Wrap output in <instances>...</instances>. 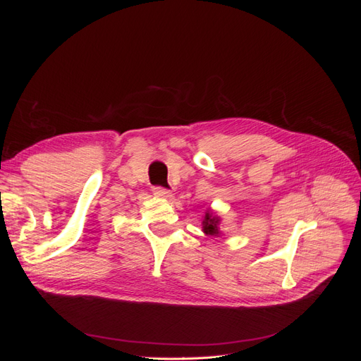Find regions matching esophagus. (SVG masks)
Returning a JSON list of instances; mask_svg holds the SVG:
<instances>
[{
    "instance_id": "34e87169",
    "label": "esophagus",
    "mask_w": 361,
    "mask_h": 361,
    "mask_svg": "<svg viewBox=\"0 0 361 361\" xmlns=\"http://www.w3.org/2000/svg\"><path fill=\"white\" fill-rule=\"evenodd\" d=\"M154 194L157 195V197H159V199H169V197H171V191H169V190H166V188H161V187H155L154 188Z\"/></svg>"
}]
</instances>
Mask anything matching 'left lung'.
Listing matches in <instances>:
<instances>
[{"label":"left lung","mask_w":361,"mask_h":361,"mask_svg":"<svg viewBox=\"0 0 361 361\" xmlns=\"http://www.w3.org/2000/svg\"><path fill=\"white\" fill-rule=\"evenodd\" d=\"M202 226H203V232L206 235L220 236L223 233L221 228H220V226H221V216L218 215L215 211H212L211 207L204 212Z\"/></svg>","instance_id":"1"}]
</instances>
